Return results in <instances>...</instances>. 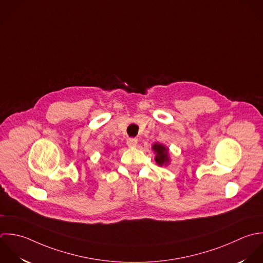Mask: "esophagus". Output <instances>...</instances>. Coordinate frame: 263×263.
I'll use <instances>...</instances> for the list:
<instances>
[{
    "mask_svg": "<svg viewBox=\"0 0 263 263\" xmlns=\"http://www.w3.org/2000/svg\"><path fill=\"white\" fill-rule=\"evenodd\" d=\"M127 144H128V146H130V147H134V146L137 145V139H136V138H129V139L127 140Z\"/></svg>",
    "mask_w": 263,
    "mask_h": 263,
    "instance_id": "34e87169",
    "label": "esophagus"
}]
</instances>
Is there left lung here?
Segmentation results:
<instances>
[{"mask_svg":"<svg viewBox=\"0 0 263 263\" xmlns=\"http://www.w3.org/2000/svg\"><path fill=\"white\" fill-rule=\"evenodd\" d=\"M152 148L156 154L155 160H156L157 164L160 165V166H163V165L167 166V164L170 161L168 148L166 146H164L163 144H160V143H155Z\"/></svg>","mask_w":263,"mask_h":263,"instance_id":"1","label":"left lung"}]
</instances>
